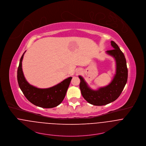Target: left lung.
I'll use <instances>...</instances> for the list:
<instances>
[{
	"label": "left lung",
	"mask_w": 146,
	"mask_h": 146,
	"mask_svg": "<svg viewBox=\"0 0 146 146\" xmlns=\"http://www.w3.org/2000/svg\"><path fill=\"white\" fill-rule=\"evenodd\" d=\"M111 45L114 49L106 51V53L115 58L116 74L108 85L94 90L89 87L82 77L79 76L80 89L82 96L94 106H105L115 101L121 94L127 81L128 68L125 56L114 41H111Z\"/></svg>",
	"instance_id": "1"
}]
</instances>
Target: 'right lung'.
I'll list each match as a JSON object with an SVG mask.
<instances>
[{
  "instance_id": "1",
  "label": "right lung",
  "mask_w": 146,
  "mask_h": 146,
  "mask_svg": "<svg viewBox=\"0 0 146 146\" xmlns=\"http://www.w3.org/2000/svg\"><path fill=\"white\" fill-rule=\"evenodd\" d=\"M22 54L17 70L19 86L27 99L33 104L43 108H52L58 106L63 101L66 94L72 77L68 78L57 85L46 89H40L30 85L25 78L22 62Z\"/></svg>"
}]
</instances>
